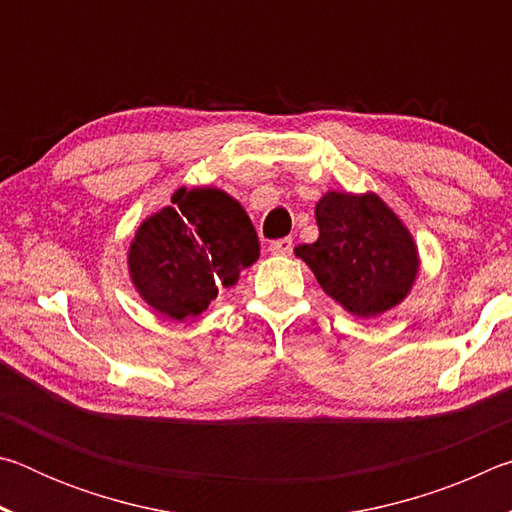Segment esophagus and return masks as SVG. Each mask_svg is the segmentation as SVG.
<instances>
[{
	"label": "esophagus",
	"instance_id": "1",
	"mask_svg": "<svg viewBox=\"0 0 512 512\" xmlns=\"http://www.w3.org/2000/svg\"><path fill=\"white\" fill-rule=\"evenodd\" d=\"M268 250H271V255H291L293 239L291 237L275 239V241H271V244H268Z\"/></svg>",
	"mask_w": 512,
	"mask_h": 512
}]
</instances>
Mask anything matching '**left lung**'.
I'll use <instances>...</instances> for the list:
<instances>
[{"mask_svg":"<svg viewBox=\"0 0 512 512\" xmlns=\"http://www.w3.org/2000/svg\"><path fill=\"white\" fill-rule=\"evenodd\" d=\"M318 239L296 248L329 298L375 318L409 296L420 271L413 235L375 192H329L316 203Z\"/></svg>","mask_w":512,"mask_h":512,"instance_id":"1","label":"left lung"}]
</instances>
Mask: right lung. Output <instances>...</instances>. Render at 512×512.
<instances>
[{
  "mask_svg": "<svg viewBox=\"0 0 512 512\" xmlns=\"http://www.w3.org/2000/svg\"><path fill=\"white\" fill-rule=\"evenodd\" d=\"M259 259L255 225L216 187H180L137 228L128 275L140 298L171 320L196 318Z\"/></svg>",
  "mask_w": 512,
  "mask_h": 512,
  "instance_id": "right-lung-1",
  "label": "right lung"
}]
</instances>
